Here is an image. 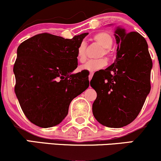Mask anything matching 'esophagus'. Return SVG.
Listing matches in <instances>:
<instances>
[{
  "mask_svg": "<svg viewBox=\"0 0 161 161\" xmlns=\"http://www.w3.org/2000/svg\"><path fill=\"white\" fill-rule=\"evenodd\" d=\"M93 75H94V72H90L89 75H88V79H89V81H91V79L92 78V76H93Z\"/></svg>",
  "mask_w": 161,
  "mask_h": 161,
  "instance_id": "esophagus-1",
  "label": "esophagus"
}]
</instances>
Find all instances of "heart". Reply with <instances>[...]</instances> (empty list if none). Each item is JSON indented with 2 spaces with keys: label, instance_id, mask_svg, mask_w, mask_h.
Returning a JSON list of instances; mask_svg holds the SVG:
<instances>
[{
  "label": "heart",
  "instance_id": "heart-1",
  "mask_svg": "<svg viewBox=\"0 0 161 161\" xmlns=\"http://www.w3.org/2000/svg\"><path fill=\"white\" fill-rule=\"evenodd\" d=\"M93 39L99 44L100 45L102 46V49L100 51L98 57L105 56L106 57H110L111 51H110V47L113 45L114 39L113 37L108 34V32H101L95 34L93 37ZM76 58L79 63H84L87 59V45L85 42H82L79 45L77 48L76 52ZM107 62L104 58H98L95 60H90L86 63V64L82 65L80 67L81 70H86L88 72H95L104 68L106 66Z\"/></svg>",
  "mask_w": 161,
  "mask_h": 161
}]
</instances>
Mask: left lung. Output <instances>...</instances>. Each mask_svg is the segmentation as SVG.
Here are the masks:
<instances>
[{"label":"left lung","mask_w":161,"mask_h":161,"mask_svg":"<svg viewBox=\"0 0 161 161\" xmlns=\"http://www.w3.org/2000/svg\"><path fill=\"white\" fill-rule=\"evenodd\" d=\"M115 37V63L95 73L90 85L97 92L92 105L95 119L105 126L120 128L137 117L150 92L152 60L138 32L118 28Z\"/></svg>","instance_id":"8db88e82"}]
</instances>
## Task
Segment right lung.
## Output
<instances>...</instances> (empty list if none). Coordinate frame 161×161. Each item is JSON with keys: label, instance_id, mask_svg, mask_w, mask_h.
<instances>
[{"label": "right lung", "instance_id": "1", "mask_svg": "<svg viewBox=\"0 0 161 161\" xmlns=\"http://www.w3.org/2000/svg\"><path fill=\"white\" fill-rule=\"evenodd\" d=\"M88 33L71 39L42 33L24 41L14 66L16 95L31 123L42 128L61 123L70 102L89 86L76 69L77 48Z\"/></svg>", "mask_w": 161, "mask_h": 161}]
</instances>
